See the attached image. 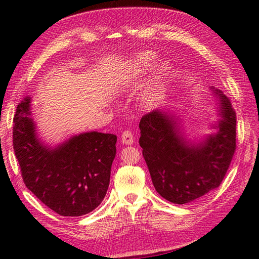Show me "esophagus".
Instances as JSON below:
<instances>
[{
	"label": "esophagus",
	"mask_w": 259,
	"mask_h": 259,
	"mask_svg": "<svg viewBox=\"0 0 259 259\" xmlns=\"http://www.w3.org/2000/svg\"><path fill=\"white\" fill-rule=\"evenodd\" d=\"M135 141V137L134 134L131 133L129 130H125L123 131V134L121 135V142H122L123 145H133Z\"/></svg>",
	"instance_id": "34e87169"
}]
</instances>
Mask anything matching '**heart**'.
<instances>
[{
    "label": "heart",
    "instance_id": "obj_1",
    "mask_svg": "<svg viewBox=\"0 0 259 259\" xmlns=\"http://www.w3.org/2000/svg\"><path fill=\"white\" fill-rule=\"evenodd\" d=\"M157 60V54L153 52H141L131 61V71L133 73L140 75L144 74L146 71L151 69ZM169 71V65L167 63H161L159 65L156 74L149 84L147 85V89L144 95V101L148 106H152L153 103L159 100L164 90V82Z\"/></svg>",
    "mask_w": 259,
    "mask_h": 259
}]
</instances>
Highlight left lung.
Wrapping results in <instances>:
<instances>
[{"mask_svg":"<svg viewBox=\"0 0 259 259\" xmlns=\"http://www.w3.org/2000/svg\"><path fill=\"white\" fill-rule=\"evenodd\" d=\"M218 103L214 133L194 141L181 129L179 115L153 110L141 118L139 145L157 192L184 205L222 184L236 149V113L222 90L210 88Z\"/></svg>","mask_w":259,"mask_h":259,"instance_id":"8db88e82","label":"left lung"}]
</instances>
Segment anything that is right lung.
Masks as SVG:
<instances>
[{
    "label": "right lung",
    "mask_w": 259,
    "mask_h": 259,
    "mask_svg": "<svg viewBox=\"0 0 259 259\" xmlns=\"http://www.w3.org/2000/svg\"><path fill=\"white\" fill-rule=\"evenodd\" d=\"M31 97L16 107L13 148L27 189L53 211L78 217L96 209L107 194L117 136L89 131L50 146L38 137Z\"/></svg>",
    "instance_id": "obj_1"
}]
</instances>
